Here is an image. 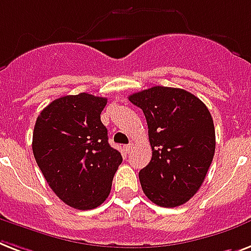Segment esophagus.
Instances as JSON below:
<instances>
[{
  "mask_svg": "<svg viewBox=\"0 0 251 251\" xmlns=\"http://www.w3.org/2000/svg\"><path fill=\"white\" fill-rule=\"evenodd\" d=\"M124 149H126V151H127L128 154L132 153V150H133V145H131V144H129V145H126L124 146Z\"/></svg>",
  "mask_w": 251,
  "mask_h": 251,
  "instance_id": "esophagus-1",
  "label": "esophagus"
}]
</instances>
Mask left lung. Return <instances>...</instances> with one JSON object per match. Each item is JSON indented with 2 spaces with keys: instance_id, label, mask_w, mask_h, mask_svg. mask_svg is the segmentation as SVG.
Masks as SVG:
<instances>
[{
  "instance_id": "obj_1",
  "label": "left lung",
  "mask_w": 251,
  "mask_h": 251,
  "mask_svg": "<svg viewBox=\"0 0 251 251\" xmlns=\"http://www.w3.org/2000/svg\"><path fill=\"white\" fill-rule=\"evenodd\" d=\"M128 100L144 111L153 155L138 174L150 201L176 207L197 193L215 153V128L206 105L180 88L153 87Z\"/></svg>"
}]
</instances>
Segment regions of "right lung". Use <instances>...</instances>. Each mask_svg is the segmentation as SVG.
Listing matches in <instances>:
<instances>
[{"mask_svg": "<svg viewBox=\"0 0 251 251\" xmlns=\"http://www.w3.org/2000/svg\"><path fill=\"white\" fill-rule=\"evenodd\" d=\"M107 98L79 93L50 102L36 120L32 150L58 198L92 210L109 197L122 154L111 148L101 113Z\"/></svg>", "mask_w": 251, "mask_h": 251, "instance_id": "obj_1", "label": "right lung"}]
</instances>
